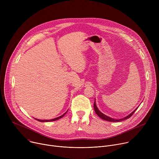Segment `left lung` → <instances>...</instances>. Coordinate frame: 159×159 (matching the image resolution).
<instances>
[{
  "mask_svg": "<svg viewBox=\"0 0 159 159\" xmlns=\"http://www.w3.org/2000/svg\"><path fill=\"white\" fill-rule=\"evenodd\" d=\"M94 111H95L96 113L97 114V115H98L99 117H100L101 119H102V120H106V121H111V122H119V121H123V120H127V119H128L129 118H130V117L133 115V113H134L136 111H137V109H138V107L136 108L131 113H130V114H129V115H128L127 116H126V117H125V118H123L120 119V120H116V119L111 118H110V117H109V116L105 115L104 114H103L102 112H101L98 109V107H97V106H96V101H95V102H94Z\"/></svg>",
  "mask_w": 159,
  "mask_h": 159,
  "instance_id": "left-lung-1",
  "label": "left lung"
}]
</instances>
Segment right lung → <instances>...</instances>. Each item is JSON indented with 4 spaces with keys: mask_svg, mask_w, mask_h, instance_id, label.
<instances>
[{
    "mask_svg": "<svg viewBox=\"0 0 159 159\" xmlns=\"http://www.w3.org/2000/svg\"><path fill=\"white\" fill-rule=\"evenodd\" d=\"M67 112V111H66ZM66 112H65L63 115H62L61 116H59V117H58V118H54V119H52V120H38V119H36V118H34L35 120H36L37 121H40V122H50V121H56V120H59V119H60V118H61L63 116H64V115L66 114Z\"/></svg>",
    "mask_w": 159,
    "mask_h": 159,
    "instance_id": "obj_1",
    "label": "right lung"
}]
</instances>
